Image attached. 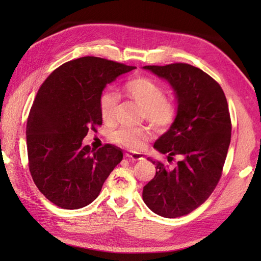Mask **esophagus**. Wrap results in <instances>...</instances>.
Listing matches in <instances>:
<instances>
[{"instance_id":"esophagus-1","label":"esophagus","mask_w":261,"mask_h":261,"mask_svg":"<svg viewBox=\"0 0 261 261\" xmlns=\"http://www.w3.org/2000/svg\"><path fill=\"white\" fill-rule=\"evenodd\" d=\"M125 156L127 157V158H130L131 160H142V159H145L143 158V154L142 153H139V152H134V151H126L125 152Z\"/></svg>"}]
</instances>
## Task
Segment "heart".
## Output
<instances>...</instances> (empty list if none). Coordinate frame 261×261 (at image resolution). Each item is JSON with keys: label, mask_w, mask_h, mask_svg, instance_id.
I'll use <instances>...</instances> for the list:
<instances>
[{"label": "heart", "mask_w": 261, "mask_h": 261, "mask_svg": "<svg viewBox=\"0 0 261 261\" xmlns=\"http://www.w3.org/2000/svg\"><path fill=\"white\" fill-rule=\"evenodd\" d=\"M126 96L143 109L145 118L158 129H166L173 124L177 115V108L171 99L166 98L164 88L148 77H137L125 83ZM120 102V95L113 91H105L99 97V113L104 123L112 124L115 111ZM151 132L148 127L122 126L114 131L111 138L119 145L132 150L140 149L150 139Z\"/></svg>", "instance_id": "heart-1"}]
</instances>
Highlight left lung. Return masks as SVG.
Wrapping results in <instances>:
<instances>
[{"mask_svg": "<svg viewBox=\"0 0 261 261\" xmlns=\"http://www.w3.org/2000/svg\"><path fill=\"white\" fill-rule=\"evenodd\" d=\"M142 68L167 81L177 99L176 119L153 148L168 162L181 158L174 167L148 158L156 175L143 187L142 198L153 213L178 218L206 201L222 175L231 140L228 102L218 83L192 65Z\"/></svg>", "mask_w": 261, "mask_h": 261, "instance_id": "obj_1", "label": "left lung"}]
</instances>
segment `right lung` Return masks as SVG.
<instances>
[{
    "label": "right lung",
    "mask_w": 261,
    "mask_h": 261,
    "mask_svg": "<svg viewBox=\"0 0 261 261\" xmlns=\"http://www.w3.org/2000/svg\"><path fill=\"white\" fill-rule=\"evenodd\" d=\"M135 66L98 57L65 63L47 77L27 122L29 169L38 190L66 210L91 204L123 158L120 148L83 145L90 129L102 124L99 97L110 83Z\"/></svg>",
    "instance_id": "add662e5"
}]
</instances>
